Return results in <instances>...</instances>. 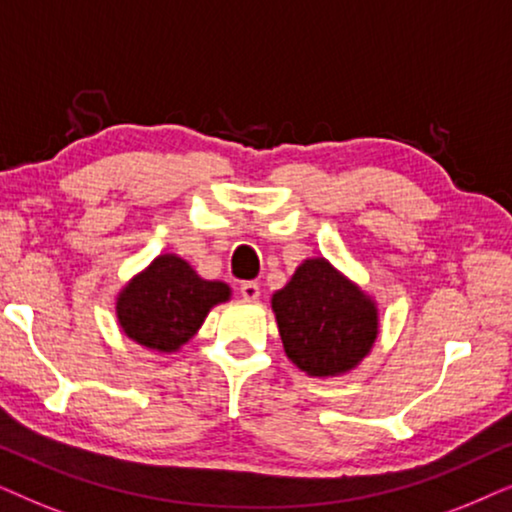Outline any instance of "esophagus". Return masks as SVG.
<instances>
[{
	"instance_id": "obj_1",
	"label": "esophagus",
	"mask_w": 512,
	"mask_h": 512,
	"mask_svg": "<svg viewBox=\"0 0 512 512\" xmlns=\"http://www.w3.org/2000/svg\"><path fill=\"white\" fill-rule=\"evenodd\" d=\"M241 295L243 299H248V302H255V299H260V285L252 281L241 283Z\"/></svg>"
}]
</instances>
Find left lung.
Masks as SVG:
<instances>
[{
	"instance_id": "left-lung-1",
	"label": "left lung",
	"mask_w": 512,
	"mask_h": 512,
	"mask_svg": "<svg viewBox=\"0 0 512 512\" xmlns=\"http://www.w3.org/2000/svg\"><path fill=\"white\" fill-rule=\"evenodd\" d=\"M271 311L285 356L316 379L356 370L379 337L374 297L325 257H306L271 295Z\"/></svg>"
}]
</instances>
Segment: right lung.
<instances>
[{"label":"right lung","instance_id":"1","mask_svg":"<svg viewBox=\"0 0 512 512\" xmlns=\"http://www.w3.org/2000/svg\"><path fill=\"white\" fill-rule=\"evenodd\" d=\"M231 299L222 281H206L173 252L154 257L117 295V323L135 344L177 353L201 330L213 306Z\"/></svg>","mask_w":512,"mask_h":512}]
</instances>
